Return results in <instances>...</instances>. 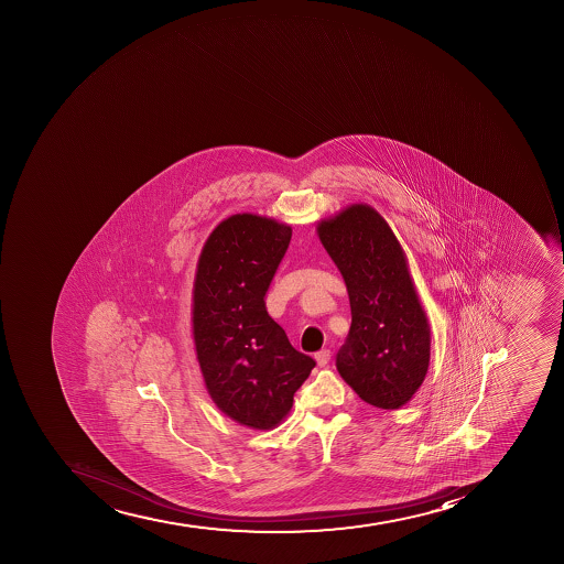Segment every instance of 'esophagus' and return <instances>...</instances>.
I'll return each instance as SVG.
<instances>
[{"instance_id":"1","label":"esophagus","mask_w":564,"mask_h":564,"mask_svg":"<svg viewBox=\"0 0 564 564\" xmlns=\"http://www.w3.org/2000/svg\"><path fill=\"white\" fill-rule=\"evenodd\" d=\"M329 349H321V351H317L315 354V360H317V366H321V368H324V366L328 365L329 362Z\"/></svg>"}]
</instances>
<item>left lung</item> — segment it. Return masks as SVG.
Returning <instances> with one entry per match:
<instances>
[{"label": "left lung", "mask_w": 564, "mask_h": 564, "mask_svg": "<svg viewBox=\"0 0 564 564\" xmlns=\"http://www.w3.org/2000/svg\"><path fill=\"white\" fill-rule=\"evenodd\" d=\"M317 236L351 306L348 339L337 354L340 377L366 404L402 408L424 382L431 359V328L404 249L368 204L321 219Z\"/></svg>", "instance_id": "1"}]
</instances>
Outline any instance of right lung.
Masks as SVG:
<instances>
[{"label":"right lung","instance_id":"right-lung-1","mask_svg":"<svg viewBox=\"0 0 564 564\" xmlns=\"http://www.w3.org/2000/svg\"><path fill=\"white\" fill-rule=\"evenodd\" d=\"M292 227L267 216L232 215L204 243L193 284V339L216 408L245 427L281 424L315 360L290 345L264 308Z\"/></svg>","mask_w":564,"mask_h":564}]
</instances>
